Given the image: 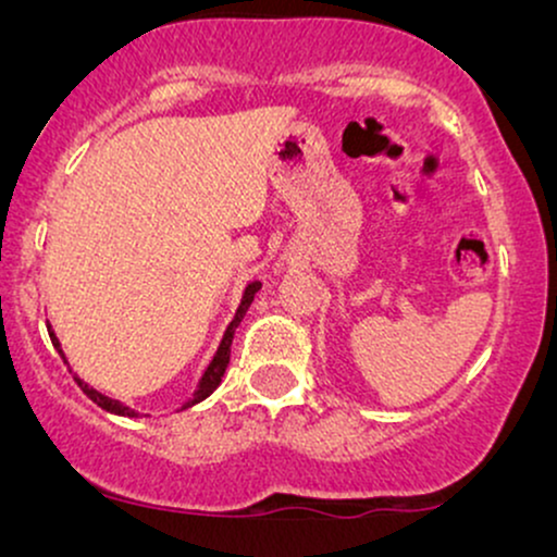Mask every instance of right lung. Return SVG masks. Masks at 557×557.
I'll return each instance as SVG.
<instances>
[{"instance_id":"obj_1","label":"right lung","mask_w":557,"mask_h":557,"mask_svg":"<svg viewBox=\"0 0 557 557\" xmlns=\"http://www.w3.org/2000/svg\"><path fill=\"white\" fill-rule=\"evenodd\" d=\"M259 287H261V283H257V280H253L251 285H246V290H243V298H240V306H238V311H235L233 322L227 324L225 335H222L220 345H216L214 356H212V359H209L207 367H203L201 376H198V382H196V389H194V395H190V398L185 400L183 406L177 408V411H183V408H190V406H196V403L207 400L209 395H212L214 389L220 387L222 376H225V369H227V363H230V345H233V335H235V330H238V324L243 322V317H246L248 306H251V300H253V296H257V293H259ZM49 337H52V345H54V350H57V354H60V356H62V361L67 363V356H65V350H62V343H60V337L54 335V330H52V327H49ZM67 369H70V363H67ZM70 372H73V369H70ZM73 376H75V382H78V387L83 389V393H86L88 398H91V400L96 403V406H99V408H104V411L114 413V417H140V413L136 411V408L125 406V403H120V400L110 398V395L99 393V389H94L91 385H88V382H83L78 374H73Z\"/></svg>"}]
</instances>
